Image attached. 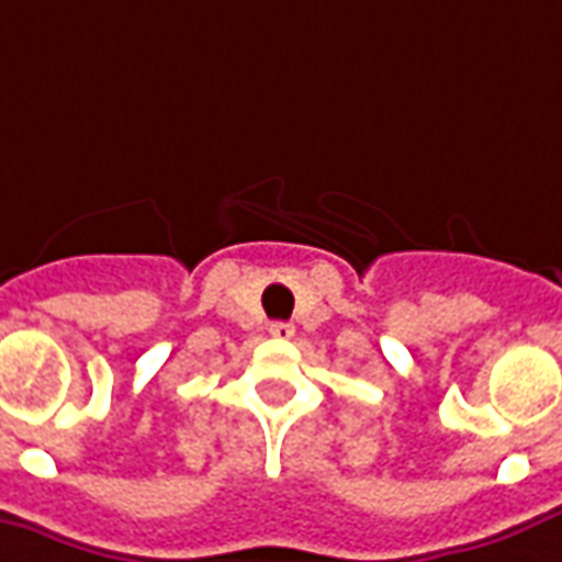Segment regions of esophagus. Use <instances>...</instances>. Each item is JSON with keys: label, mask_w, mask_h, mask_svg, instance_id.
Returning <instances> with one entry per match:
<instances>
[{"label": "esophagus", "mask_w": 562, "mask_h": 562, "mask_svg": "<svg viewBox=\"0 0 562 562\" xmlns=\"http://www.w3.org/2000/svg\"><path fill=\"white\" fill-rule=\"evenodd\" d=\"M269 334L278 337V340H290V337L295 334V328L290 325V322H276V325H269Z\"/></svg>", "instance_id": "esophagus-1"}]
</instances>
